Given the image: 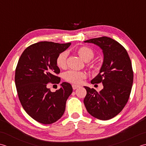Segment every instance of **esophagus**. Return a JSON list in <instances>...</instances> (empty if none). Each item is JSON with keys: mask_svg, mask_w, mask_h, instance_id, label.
<instances>
[{"mask_svg": "<svg viewBox=\"0 0 146 146\" xmlns=\"http://www.w3.org/2000/svg\"><path fill=\"white\" fill-rule=\"evenodd\" d=\"M72 88H73V90H76L77 88H78L79 87V86H77V85H75V84H72Z\"/></svg>", "mask_w": 146, "mask_h": 146, "instance_id": "34e87169", "label": "esophagus"}]
</instances>
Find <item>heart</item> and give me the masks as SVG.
<instances>
[{"mask_svg":"<svg viewBox=\"0 0 146 146\" xmlns=\"http://www.w3.org/2000/svg\"><path fill=\"white\" fill-rule=\"evenodd\" d=\"M76 52L83 60L87 62V66L93 72H97L100 70V66L96 62H91L92 59L94 58L95 53L94 50L86 46H79L76 50ZM67 53L63 51L59 53L56 58V65L60 69H64L67 66ZM86 77L85 72L82 71L76 70H68L64 74V78L68 82L72 84H79L83 79Z\"/></svg>","mask_w":146,"mask_h":146,"instance_id":"b5f03b06","label":"heart"}]
</instances>
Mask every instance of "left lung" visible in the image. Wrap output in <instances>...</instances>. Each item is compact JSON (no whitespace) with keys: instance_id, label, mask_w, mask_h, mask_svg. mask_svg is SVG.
<instances>
[{"instance_id":"8db88e82","label":"left lung","mask_w":146,"mask_h":146,"mask_svg":"<svg viewBox=\"0 0 146 146\" xmlns=\"http://www.w3.org/2000/svg\"><path fill=\"white\" fill-rule=\"evenodd\" d=\"M103 50L104 60L99 74L91 84L102 82L99 93L84 86L87 94L84 99L88 112L102 120L115 117L125 106L131 93L133 80L132 62L125 48L111 38L102 36L85 41Z\"/></svg>"}]
</instances>
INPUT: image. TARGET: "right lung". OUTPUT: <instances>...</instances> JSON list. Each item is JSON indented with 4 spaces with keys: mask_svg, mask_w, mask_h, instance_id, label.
<instances>
[{
    "mask_svg": "<svg viewBox=\"0 0 146 146\" xmlns=\"http://www.w3.org/2000/svg\"><path fill=\"white\" fill-rule=\"evenodd\" d=\"M70 45V43L41 41L27 47L19 59L15 72L17 95L26 112L41 123L51 124L59 120L72 93V86L67 82L55 92L48 88V83L60 82L56 58Z\"/></svg>",
    "mask_w": 146,
    "mask_h": 146,
    "instance_id": "add662e5",
    "label": "right lung"
}]
</instances>
